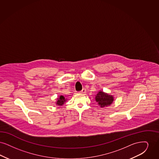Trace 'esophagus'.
<instances>
[{"label":"esophagus","mask_w":159,"mask_h":159,"mask_svg":"<svg viewBox=\"0 0 159 159\" xmlns=\"http://www.w3.org/2000/svg\"><path fill=\"white\" fill-rule=\"evenodd\" d=\"M86 93L85 89H83V90H81V91H80V93H81V94H84V93Z\"/></svg>","instance_id":"esophagus-1"}]
</instances>
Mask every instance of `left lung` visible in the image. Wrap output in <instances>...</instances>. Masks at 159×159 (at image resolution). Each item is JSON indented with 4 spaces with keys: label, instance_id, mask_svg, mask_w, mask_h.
<instances>
[{
    "label": "left lung",
    "instance_id": "obj_1",
    "mask_svg": "<svg viewBox=\"0 0 159 159\" xmlns=\"http://www.w3.org/2000/svg\"><path fill=\"white\" fill-rule=\"evenodd\" d=\"M96 100L101 107L108 106L113 103V97L112 96L104 93L103 91H99L96 96Z\"/></svg>",
    "mask_w": 159,
    "mask_h": 159
}]
</instances>
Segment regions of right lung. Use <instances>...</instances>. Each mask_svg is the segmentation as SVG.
I'll return each mask as SVG.
<instances>
[{
  "mask_svg": "<svg viewBox=\"0 0 159 159\" xmlns=\"http://www.w3.org/2000/svg\"><path fill=\"white\" fill-rule=\"evenodd\" d=\"M66 99H65L64 96H61L60 97H59L57 98V101L56 102V104H57V106H62L66 102Z\"/></svg>",
  "mask_w": 159,
  "mask_h": 159,
  "instance_id": "1",
  "label": "right lung"
}]
</instances>
